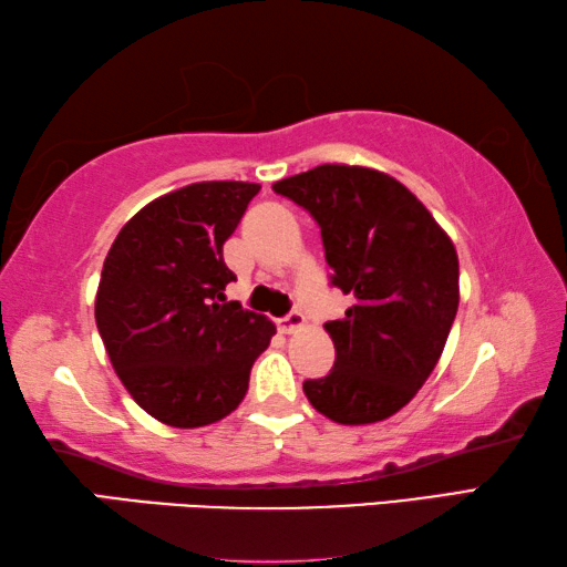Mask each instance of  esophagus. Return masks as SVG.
Wrapping results in <instances>:
<instances>
[{
	"instance_id": "obj_1",
	"label": "esophagus",
	"mask_w": 567,
	"mask_h": 567,
	"mask_svg": "<svg viewBox=\"0 0 567 567\" xmlns=\"http://www.w3.org/2000/svg\"><path fill=\"white\" fill-rule=\"evenodd\" d=\"M277 328H280L285 334H292L297 330H302L305 328V315L300 310L287 312L282 320H277Z\"/></svg>"
}]
</instances>
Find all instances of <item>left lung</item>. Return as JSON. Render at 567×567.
<instances>
[{
	"label": "left lung",
	"instance_id": "left-lung-1",
	"mask_svg": "<svg viewBox=\"0 0 567 567\" xmlns=\"http://www.w3.org/2000/svg\"><path fill=\"white\" fill-rule=\"evenodd\" d=\"M320 225L330 282L352 297L324 324L330 375L305 380L310 405L340 425H370L417 395L443 354L460 302L453 239L395 177L320 165L275 182Z\"/></svg>",
	"mask_w": 567,
	"mask_h": 567
}]
</instances>
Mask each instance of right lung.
<instances>
[{"instance_id":"add662e5","label":"right lung","mask_w":567,"mask_h":567,"mask_svg":"<svg viewBox=\"0 0 567 567\" xmlns=\"http://www.w3.org/2000/svg\"><path fill=\"white\" fill-rule=\"evenodd\" d=\"M260 185L195 182L152 199L120 229L94 320L122 385L152 417L203 427L243 402L249 370L275 324L227 302L237 280L223 260Z\"/></svg>"}]
</instances>
